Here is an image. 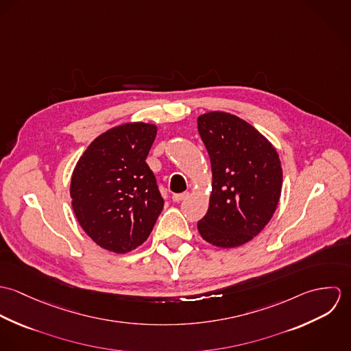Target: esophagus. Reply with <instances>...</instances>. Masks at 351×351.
<instances>
[{"mask_svg":"<svg viewBox=\"0 0 351 351\" xmlns=\"http://www.w3.org/2000/svg\"><path fill=\"white\" fill-rule=\"evenodd\" d=\"M188 196H189L188 192H185V193H174V195L171 196V199H173L174 202H180V201L185 200Z\"/></svg>","mask_w":351,"mask_h":351,"instance_id":"esophagus-1","label":"esophagus"}]
</instances>
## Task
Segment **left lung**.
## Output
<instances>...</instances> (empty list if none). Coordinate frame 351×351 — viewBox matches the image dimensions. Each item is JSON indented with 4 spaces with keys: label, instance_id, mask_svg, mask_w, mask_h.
I'll use <instances>...</instances> for the list:
<instances>
[{
    "label": "left lung",
    "instance_id": "8db88e82",
    "mask_svg": "<svg viewBox=\"0 0 351 351\" xmlns=\"http://www.w3.org/2000/svg\"><path fill=\"white\" fill-rule=\"evenodd\" d=\"M197 128L212 167L209 206L199 232L216 247L242 246L265 228L280 201L278 154L251 124L227 112L201 114Z\"/></svg>",
    "mask_w": 351,
    "mask_h": 351
}]
</instances>
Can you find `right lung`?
<instances>
[{"label":"right lung","instance_id":"right-lung-1","mask_svg":"<svg viewBox=\"0 0 351 351\" xmlns=\"http://www.w3.org/2000/svg\"><path fill=\"white\" fill-rule=\"evenodd\" d=\"M156 125L125 123L97 136L77 162L71 205L82 230L105 250L125 254L147 241L163 199L146 158Z\"/></svg>","mask_w":351,"mask_h":351}]
</instances>
